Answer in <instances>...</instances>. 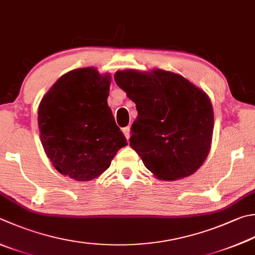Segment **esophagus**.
<instances>
[{
    "label": "esophagus",
    "mask_w": 255,
    "mask_h": 255,
    "mask_svg": "<svg viewBox=\"0 0 255 255\" xmlns=\"http://www.w3.org/2000/svg\"><path fill=\"white\" fill-rule=\"evenodd\" d=\"M122 131H123V133H124V135H126V136H127V138L128 140L129 134H131V127H126V128H122Z\"/></svg>",
    "instance_id": "34e87169"
}]
</instances>
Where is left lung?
Returning a JSON list of instances; mask_svg holds the SVG:
<instances>
[{"mask_svg":"<svg viewBox=\"0 0 255 255\" xmlns=\"http://www.w3.org/2000/svg\"><path fill=\"white\" fill-rule=\"evenodd\" d=\"M117 84L135 103L129 145L156 179L176 181L198 171L212 143V103L184 76L154 69H127L114 74Z\"/></svg>","mask_w":255,"mask_h":255,"instance_id":"8db88e82","label":"left lung"}]
</instances>
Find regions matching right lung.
Instances as JSON below:
<instances>
[{"instance_id":"obj_1","label":"right lung","mask_w":255,"mask_h":255,"mask_svg":"<svg viewBox=\"0 0 255 255\" xmlns=\"http://www.w3.org/2000/svg\"><path fill=\"white\" fill-rule=\"evenodd\" d=\"M111 74L72 70L41 100L37 123L46 156L61 174L91 181L111 165L127 138L115 124L108 98Z\"/></svg>"}]
</instances>
